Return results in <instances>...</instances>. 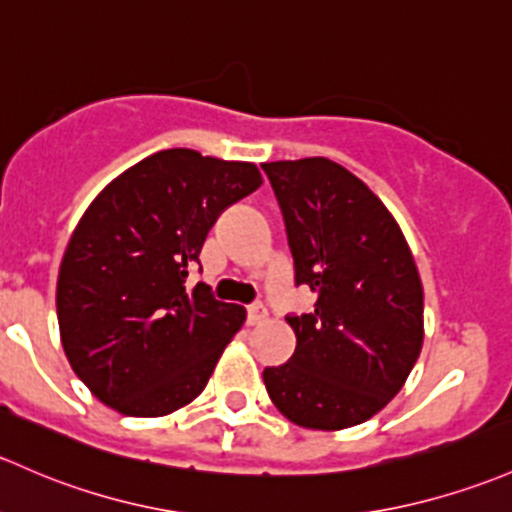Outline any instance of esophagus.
<instances>
[{"instance_id": "obj_1", "label": "esophagus", "mask_w": 512, "mask_h": 512, "mask_svg": "<svg viewBox=\"0 0 512 512\" xmlns=\"http://www.w3.org/2000/svg\"><path fill=\"white\" fill-rule=\"evenodd\" d=\"M267 321V309L265 304H260V301H255V304L247 306V324L250 326H260Z\"/></svg>"}]
</instances>
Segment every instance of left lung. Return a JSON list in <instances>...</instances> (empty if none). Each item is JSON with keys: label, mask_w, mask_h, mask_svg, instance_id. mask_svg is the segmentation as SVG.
<instances>
[{"label": "left lung", "mask_w": 512, "mask_h": 512, "mask_svg": "<svg viewBox=\"0 0 512 512\" xmlns=\"http://www.w3.org/2000/svg\"><path fill=\"white\" fill-rule=\"evenodd\" d=\"M274 188L294 282L314 311L287 316L289 363L265 368L270 400L306 429H348L405 385L424 341V292L400 225L358 176L326 157L262 164Z\"/></svg>", "instance_id": "8db88e82"}]
</instances>
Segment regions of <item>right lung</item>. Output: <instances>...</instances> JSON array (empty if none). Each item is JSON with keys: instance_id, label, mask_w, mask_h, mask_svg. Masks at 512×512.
<instances>
[{"instance_id": "1", "label": "right lung", "mask_w": 512, "mask_h": 512, "mask_svg": "<svg viewBox=\"0 0 512 512\" xmlns=\"http://www.w3.org/2000/svg\"><path fill=\"white\" fill-rule=\"evenodd\" d=\"M262 184L250 161L164 149L110 181L75 225L56 311L68 363L127 417H164L196 400L245 309L188 270L218 215Z\"/></svg>"}]
</instances>
